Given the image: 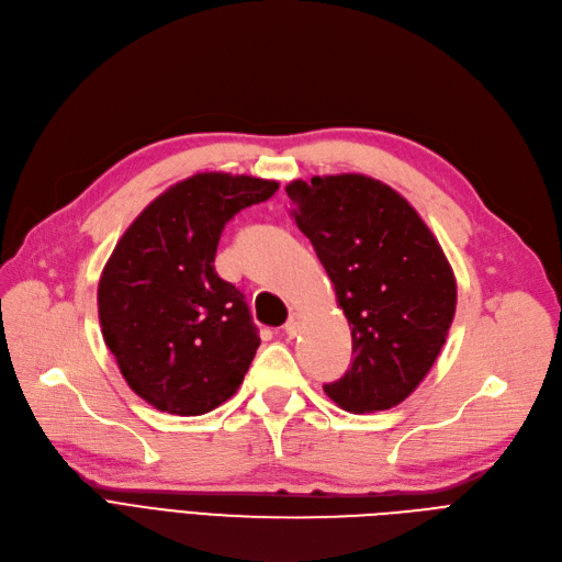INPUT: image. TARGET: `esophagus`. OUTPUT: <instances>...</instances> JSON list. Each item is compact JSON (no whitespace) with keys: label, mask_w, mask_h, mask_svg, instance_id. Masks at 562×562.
Returning a JSON list of instances; mask_svg holds the SVG:
<instances>
[{"label":"esophagus","mask_w":562,"mask_h":562,"mask_svg":"<svg viewBox=\"0 0 562 562\" xmlns=\"http://www.w3.org/2000/svg\"><path fill=\"white\" fill-rule=\"evenodd\" d=\"M299 328H301V315H299V313H292V315H289L286 324H284V334H286L289 338H294V336L299 334Z\"/></svg>","instance_id":"obj_1"}]
</instances>
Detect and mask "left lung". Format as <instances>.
<instances>
[{
    "label": "left lung",
    "instance_id": "obj_1",
    "mask_svg": "<svg viewBox=\"0 0 562 562\" xmlns=\"http://www.w3.org/2000/svg\"><path fill=\"white\" fill-rule=\"evenodd\" d=\"M301 232L334 282L351 361L324 391L347 412L403 403L428 375L456 313V278L419 213L361 173L286 184Z\"/></svg>",
    "mask_w": 562,
    "mask_h": 562
}]
</instances>
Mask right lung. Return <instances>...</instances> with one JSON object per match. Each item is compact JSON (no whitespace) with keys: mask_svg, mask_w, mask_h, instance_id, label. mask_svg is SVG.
<instances>
[{"mask_svg":"<svg viewBox=\"0 0 562 562\" xmlns=\"http://www.w3.org/2000/svg\"><path fill=\"white\" fill-rule=\"evenodd\" d=\"M278 187L217 171L180 180L132 222L103 266V342L124 382L159 412L199 417L243 384L261 340L215 255L226 222Z\"/></svg>","mask_w":562,"mask_h":562,"instance_id":"1","label":"right lung"}]
</instances>
